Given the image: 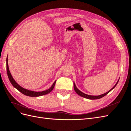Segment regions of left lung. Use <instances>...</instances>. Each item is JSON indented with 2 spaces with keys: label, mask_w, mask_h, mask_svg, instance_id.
<instances>
[{
  "label": "left lung",
  "mask_w": 131,
  "mask_h": 131,
  "mask_svg": "<svg viewBox=\"0 0 131 131\" xmlns=\"http://www.w3.org/2000/svg\"><path fill=\"white\" fill-rule=\"evenodd\" d=\"M118 81H119V80L117 81V82H116V83L115 84V85H114V86L113 88H112L110 89V90H109V91L107 92L106 93H104V94H101V95H88V94H85V93H83V92H82L81 91H80L79 90V89H78L77 88L76 85L75 83H74V82H73V87H74V91H75V92H76L77 94H78V95H80V96H82V97H83V98H87V99H91V100H93V99H100V98H103V96L106 95L107 94H108V93H109L111 91L113 90V89L116 87V85L118 83Z\"/></svg>",
  "instance_id": "8db88e82"
}]
</instances>
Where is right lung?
Listing matches in <instances>:
<instances>
[{
	"label": "right lung",
	"mask_w": 131,
	"mask_h": 131,
	"mask_svg": "<svg viewBox=\"0 0 131 131\" xmlns=\"http://www.w3.org/2000/svg\"><path fill=\"white\" fill-rule=\"evenodd\" d=\"M7 59L8 58H7H7H6V70H7V76H8V77H9V79L11 82V83L12 84L13 86L16 89H17L18 91H20L21 93H22V94H24L25 95L29 96L36 97V96H42L43 95L47 94H48V93H49L50 92L53 91L57 80H56L54 82V83L53 84V85H51L50 88H49L48 89H47V90H46V91H43L42 92L32 91L30 90H28V89H26L23 87H22L21 86H20V85L19 84H18L16 83V82L14 80L12 75L11 74V73L10 72L9 69L8 61H7L8 60H7Z\"/></svg>",
	"instance_id": "1"
}]
</instances>
